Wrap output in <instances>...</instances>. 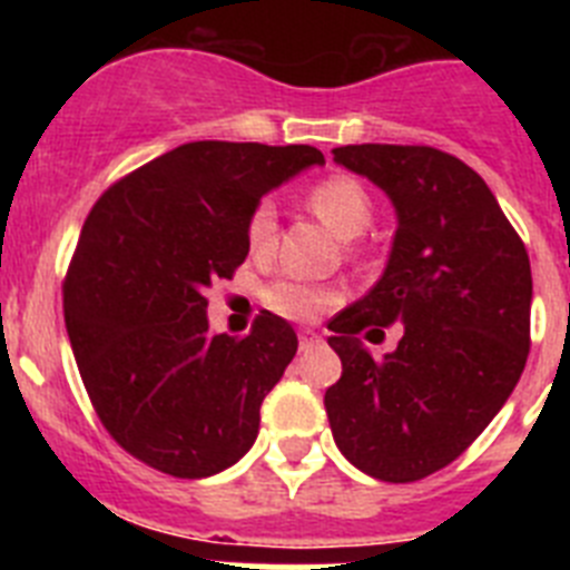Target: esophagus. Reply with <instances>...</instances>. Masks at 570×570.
<instances>
[{"instance_id":"obj_1","label":"esophagus","mask_w":570,"mask_h":570,"mask_svg":"<svg viewBox=\"0 0 570 570\" xmlns=\"http://www.w3.org/2000/svg\"><path fill=\"white\" fill-rule=\"evenodd\" d=\"M320 334H314V331H302L299 334V351H311L314 345H320Z\"/></svg>"}]
</instances>
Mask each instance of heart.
I'll return each mask as SVG.
<instances>
[{"label":"heart","mask_w":570,"mask_h":570,"mask_svg":"<svg viewBox=\"0 0 570 570\" xmlns=\"http://www.w3.org/2000/svg\"><path fill=\"white\" fill-rule=\"evenodd\" d=\"M308 208L328 225L340 239H354L371 225L374 205L371 196L351 176H328L322 183L311 185L305 194ZM248 248L250 254H268L276 242V208L271 199H262L248 216ZM336 299V291L322 288V285H305L296 279H279L265 291V302L276 314L288 320H311L322 308H328Z\"/></svg>","instance_id":"heart-1"}]
</instances>
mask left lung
Listing matches in <instances>:
<instances>
[{"instance_id":"8db88e82","label":"left lung","mask_w":570,"mask_h":570,"mask_svg":"<svg viewBox=\"0 0 570 570\" xmlns=\"http://www.w3.org/2000/svg\"><path fill=\"white\" fill-rule=\"evenodd\" d=\"M334 159L396 208L385 274L328 322L342 376L325 391L334 442L382 482L451 465L500 414L531 347V262L497 196L462 159L428 145H345ZM403 322L396 352L361 345Z\"/></svg>"}]
</instances>
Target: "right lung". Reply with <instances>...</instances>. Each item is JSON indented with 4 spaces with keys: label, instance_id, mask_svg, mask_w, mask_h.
Wrapping results in <instances>:
<instances>
[{
    "label": "right lung",
    "instance_id": "obj_1",
    "mask_svg": "<svg viewBox=\"0 0 570 570\" xmlns=\"http://www.w3.org/2000/svg\"><path fill=\"white\" fill-rule=\"evenodd\" d=\"M325 156L311 145L188 142L110 185L62 285L65 325L94 411L145 465L203 480L239 462L296 354L288 322L210 334L205 291L248 256V216Z\"/></svg>",
    "mask_w": 570,
    "mask_h": 570
}]
</instances>
